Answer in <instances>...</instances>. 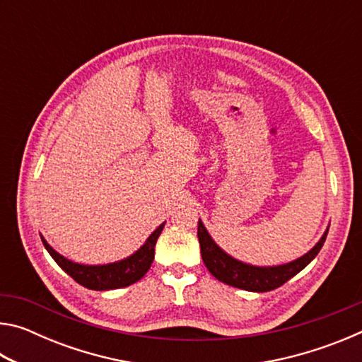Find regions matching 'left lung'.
<instances>
[{
  "instance_id": "left-lung-1",
  "label": "left lung",
  "mask_w": 362,
  "mask_h": 362,
  "mask_svg": "<svg viewBox=\"0 0 362 362\" xmlns=\"http://www.w3.org/2000/svg\"><path fill=\"white\" fill-rule=\"evenodd\" d=\"M327 231L329 228L324 231L322 238L316 243V246L297 260L278 267H254L233 259L231 255L220 249L207 233L203 222L201 220L198 222L201 257H203L206 268L209 269L211 274H214V278L222 281V283L250 292H268L278 289L279 286H283L291 278L296 276L298 272H302L321 250L324 241H326Z\"/></svg>"
}]
</instances>
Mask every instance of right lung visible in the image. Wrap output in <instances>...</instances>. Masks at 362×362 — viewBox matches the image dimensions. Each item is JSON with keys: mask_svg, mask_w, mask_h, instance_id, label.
I'll use <instances>...</instances> for the list:
<instances>
[{"mask_svg": "<svg viewBox=\"0 0 362 362\" xmlns=\"http://www.w3.org/2000/svg\"><path fill=\"white\" fill-rule=\"evenodd\" d=\"M164 223L159 225L148 236L144 246L136 250L132 255L119 262L107 263V265H81V263H75L56 252L42 236L41 241L52 259L57 262V265L66 274H70L78 284L93 291H112L131 286L144 278V274L151 267L153 259H155V246L164 228Z\"/></svg>", "mask_w": 362, "mask_h": 362, "instance_id": "right-lung-1", "label": "right lung"}]
</instances>
